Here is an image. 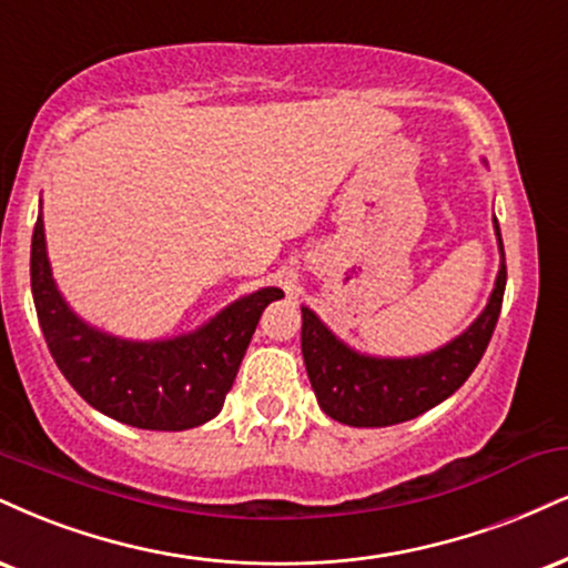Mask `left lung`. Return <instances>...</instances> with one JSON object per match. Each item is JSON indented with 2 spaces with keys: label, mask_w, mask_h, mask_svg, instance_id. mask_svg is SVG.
Returning a JSON list of instances; mask_svg holds the SVG:
<instances>
[{
  "label": "left lung",
  "mask_w": 568,
  "mask_h": 568,
  "mask_svg": "<svg viewBox=\"0 0 568 568\" xmlns=\"http://www.w3.org/2000/svg\"><path fill=\"white\" fill-rule=\"evenodd\" d=\"M503 254L500 224L495 219ZM505 254L487 310L453 344L413 359H375L352 352L302 306V352L314 396L333 420L357 428L394 426L418 418L453 396L487 352L505 293Z\"/></svg>",
  "instance_id": "1"
}]
</instances>
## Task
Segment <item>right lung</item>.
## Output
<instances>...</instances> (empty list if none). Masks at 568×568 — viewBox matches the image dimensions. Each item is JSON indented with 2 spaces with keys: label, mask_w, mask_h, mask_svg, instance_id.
I'll return each instance as SVG.
<instances>
[{
  "label": "right lung",
  "mask_w": 568,
  "mask_h": 568,
  "mask_svg": "<svg viewBox=\"0 0 568 568\" xmlns=\"http://www.w3.org/2000/svg\"><path fill=\"white\" fill-rule=\"evenodd\" d=\"M31 291L50 354L79 396L108 418L148 432H184L216 418L266 304L262 288L216 314L201 331L172 341H121L68 310L50 272L42 214L31 237Z\"/></svg>",
  "instance_id": "right-lung-1"
}]
</instances>
